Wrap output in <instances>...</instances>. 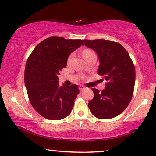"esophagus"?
<instances>
[{"instance_id":"obj_1","label":"esophagus","mask_w":156,"mask_h":156,"mask_svg":"<svg viewBox=\"0 0 156 156\" xmlns=\"http://www.w3.org/2000/svg\"><path fill=\"white\" fill-rule=\"evenodd\" d=\"M78 88H79V90H80V91H82V90H83L84 89H85V87H84L83 85H79Z\"/></svg>"}]
</instances>
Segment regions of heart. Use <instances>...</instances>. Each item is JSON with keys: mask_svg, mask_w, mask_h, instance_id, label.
<instances>
[{"mask_svg": "<svg viewBox=\"0 0 156 156\" xmlns=\"http://www.w3.org/2000/svg\"><path fill=\"white\" fill-rule=\"evenodd\" d=\"M82 54H83V56H84V59L87 58H89V56H90L95 55L94 51H93L91 49H90V48H85L84 50H83V53H82ZM73 55V54H71V55L69 56V57L67 58V63H69L71 60H72V58Z\"/></svg>", "mask_w": 156, "mask_h": 156, "instance_id": "obj_1", "label": "heart"}]
</instances>
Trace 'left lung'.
Returning <instances> with one entry per match:
<instances>
[{
	"instance_id": "left-lung-1",
	"label": "left lung",
	"mask_w": 156,
	"mask_h": 156,
	"mask_svg": "<svg viewBox=\"0 0 156 156\" xmlns=\"http://www.w3.org/2000/svg\"><path fill=\"white\" fill-rule=\"evenodd\" d=\"M86 46L94 50L100 59L98 74L106 80L100 92L93 88L94 98L88 106L101 119L115 117L123 112L132 100L135 84V67L128 52L117 42L105 39H84Z\"/></svg>"
}]
</instances>
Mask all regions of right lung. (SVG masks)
I'll list each match as a JSON object with an SVG mask.
<instances>
[{
	"label": "right lung",
	"mask_w": 156,
	"mask_h": 156,
	"mask_svg": "<svg viewBox=\"0 0 156 156\" xmlns=\"http://www.w3.org/2000/svg\"><path fill=\"white\" fill-rule=\"evenodd\" d=\"M82 45L81 39L52 36L42 41L27 59L24 83L30 103L42 117L60 120L68 116L79 93L78 85L59 87L58 75L67 58Z\"/></svg>",
	"instance_id": "add662e5"
}]
</instances>
